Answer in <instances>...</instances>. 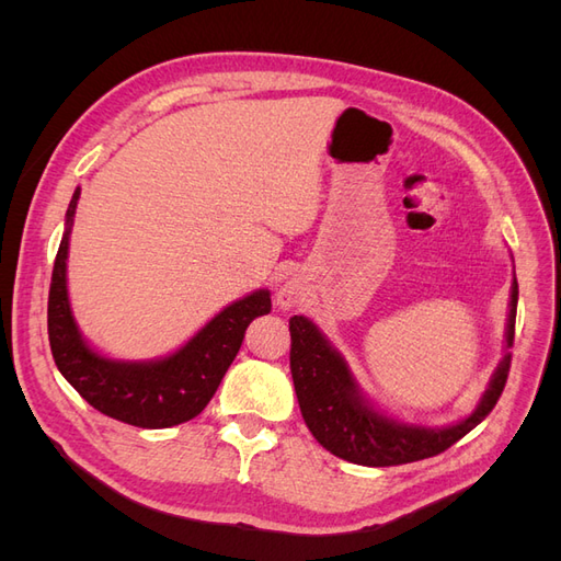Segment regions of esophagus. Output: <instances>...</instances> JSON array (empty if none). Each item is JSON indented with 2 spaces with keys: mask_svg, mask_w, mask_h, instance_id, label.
Returning <instances> with one entry per match:
<instances>
[{
  "mask_svg": "<svg viewBox=\"0 0 561 561\" xmlns=\"http://www.w3.org/2000/svg\"><path fill=\"white\" fill-rule=\"evenodd\" d=\"M299 301V290L295 285H283L278 290V304L283 309H290Z\"/></svg>",
  "mask_w": 561,
  "mask_h": 561,
  "instance_id": "34e87169",
  "label": "esophagus"
}]
</instances>
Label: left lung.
<instances>
[{
    "mask_svg": "<svg viewBox=\"0 0 561 561\" xmlns=\"http://www.w3.org/2000/svg\"><path fill=\"white\" fill-rule=\"evenodd\" d=\"M517 278L511 293L505 346L513 348L517 316ZM290 369L299 410L318 443L344 461L358 466H400L443 454L468 435L494 410L511 371L513 353L503 355L489 388L468 419L445 428H423L383 416L367 404L355 386L346 360L339 355L309 318H290Z\"/></svg>",
    "mask_w": 561,
    "mask_h": 561,
    "instance_id": "left-lung-1",
    "label": "left lung"
}]
</instances>
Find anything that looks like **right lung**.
<instances>
[{
    "label": "right lung",
    "instance_id": "right-lung-1",
    "mask_svg": "<svg viewBox=\"0 0 561 561\" xmlns=\"http://www.w3.org/2000/svg\"><path fill=\"white\" fill-rule=\"evenodd\" d=\"M79 190L65 215V233L48 290V344L60 375L98 412L138 428H171L203 412L239 353L250 322L271 311L268 290H257L219 311L173 355L149 363L110 360L77 328L67 297V245Z\"/></svg>",
    "mask_w": 561,
    "mask_h": 561
}]
</instances>
